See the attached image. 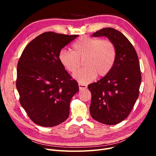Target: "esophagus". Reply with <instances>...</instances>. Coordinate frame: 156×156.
Returning <instances> with one entry per match:
<instances>
[{
  "instance_id": "obj_1",
  "label": "esophagus",
  "mask_w": 156,
  "mask_h": 156,
  "mask_svg": "<svg viewBox=\"0 0 156 156\" xmlns=\"http://www.w3.org/2000/svg\"><path fill=\"white\" fill-rule=\"evenodd\" d=\"M79 88L80 90H83L87 89V86L85 85V84H83L79 83Z\"/></svg>"
}]
</instances>
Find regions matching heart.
Returning <instances> with one entry per match:
<instances>
[{
	"mask_svg": "<svg viewBox=\"0 0 156 156\" xmlns=\"http://www.w3.org/2000/svg\"><path fill=\"white\" fill-rule=\"evenodd\" d=\"M116 57V49L109 40L82 36L72 45V51L61 49L58 59L70 73L77 72L83 60L84 68L75 73V79L83 84L92 82L97 75L104 77L111 72Z\"/></svg>",
	"mask_w": 156,
	"mask_h": 156,
	"instance_id": "1",
	"label": "heart"
}]
</instances>
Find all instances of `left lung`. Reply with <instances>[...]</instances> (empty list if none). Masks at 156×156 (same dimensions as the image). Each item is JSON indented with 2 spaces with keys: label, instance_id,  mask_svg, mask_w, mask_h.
Instances as JSON below:
<instances>
[{
  "label": "left lung",
  "instance_id": "1",
  "mask_svg": "<svg viewBox=\"0 0 156 156\" xmlns=\"http://www.w3.org/2000/svg\"><path fill=\"white\" fill-rule=\"evenodd\" d=\"M106 36L114 43L116 57L104 77L88 86L91 92V116L100 123L115 125L129 116L137 100L141 73L137 54L128 39L112 28H104L92 34Z\"/></svg>",
  "mask_w": 156,
  "mask_h": 156
}]
</instances>
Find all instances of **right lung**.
<instances>
[{
	"label": "right lung",
	"instance_id": "1",
	"mask_svg": "<svg viewBox=\"0 0 156 156\" xmlns=\"http://www.w3.org/2000/svg\"><path fill=\"white\" fill-rule=\"evenodd\" d=\"M77 36L44 32L26 46L18 61L20 103L37 125L53 127L69 116L70 101L79 85L60 63L58 53Z\"/></svg>",
	"mask_w": 156,
	"mask_h": 156
}]
</instances>
